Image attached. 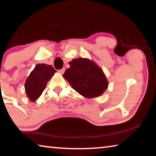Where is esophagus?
I'll return each mask as SVG.
<instances>
[{
    "label": "esophagus",
    "mask_w": 156,
    "mask_h": 156,
    "mask_svg": "<svg viewBox=\"0 0 156 156\" xmlns=\"http://www.w3.org/2000/svg\"><path fill=\"white\" fill-rule=\"evenodd\" d=\"M65 68H62V69H61L58 70V72L60 73H61V74H63V73H64V72H65Z\"/></svg>",
    "instance_id": "obj_1"
}]
</instances>
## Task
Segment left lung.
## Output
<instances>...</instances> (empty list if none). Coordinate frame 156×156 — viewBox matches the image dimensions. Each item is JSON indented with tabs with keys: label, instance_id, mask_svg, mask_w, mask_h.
Segmentation results:
<instances>
[{
	"label": "left lung",
	"instance_id": "left-lung-1",
	"mask_svg": "<svg viewBox=\"0 0 156 156\" xmlns=\"http://www.w3.org/2000/svg\"><path fill=\"white\" fill-rule=\"evenodd\" d=\"M63 77L71 86L84 97H98L108 87V81L103 71L96 63L87 58L73 59L69 62Z\"/></svg>",
	"mask_w": 156,
	"mask_h": 156
}]
</instances>
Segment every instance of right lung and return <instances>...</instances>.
Listing matches in <instances>:
<instances>
[{"instance_id":"right-lung-1","label":"right lung","mask_w":156,"mask_h":156,"mask_svg":"<svg viewBox=\"0 0 156 156\" xmlns=\"http://www.w3.org/2000/svg\"><path fill=\"white\" fill-rule=\"evenodd\" d=\"M56 72L51 65L38 64L26 80L25 88L31 101H36L46 88L47 83Z\"/></svg>"}]
</instances>
